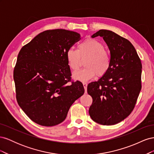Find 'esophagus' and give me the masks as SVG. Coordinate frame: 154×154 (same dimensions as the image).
I'll return each instance as SVG.
<instances>
[{
  "mask_svg": "<svg viewBox=\"0 0 154 154\" xmlns=\"http://www.w3.org/2000/svg\"><path fill=\"white\" fill-rule=\"evenodd\" d=\"M83 85L84 87V89L85 91V92H87V83L85 82H83Z\"/></svg>",
  "mask_w": 154,
  "mask_h": 154,
  "instance_id": "1",
  "label": "esophagus"
}]
</instances>
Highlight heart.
Listing matches in <instances>:
<instances>
[{"label":"heart","mask_w":154,"mask_h":154,"mask_svg":"<svg viewBox=\"0 0 154 154\" xmlns=\"http://www.w3.org/2000/svg\"><path fill=\"white\" fill-rule=\"evenodd\" d=\"M66 58L69 67L72 71H76L80 67L81 58H86L83 64L85 67L72 74L74 79L82 82L89 80L96 74L103 76L110 67V57L105 46L94 39L82 42L78 45L77 50L69 49Z\"/></svg>","instance_id":"heart-1"}]
</instances>
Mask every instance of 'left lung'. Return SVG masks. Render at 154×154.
<instances>
[{
	"mask_svg": "<svg viewBox=\"0 0 154 154\" xmlns=\"http://www.w3.org/2000/svg\"><path fill=\"white\" fill-rule=\"evenodd\" d=\"M103 38L110 53V67L87 86L92 97L88 113L103 125L117 124L132 112L141 89V60L130 42L114 32L100 29L91 36Z\"/></svg>",
	"mask_w": 154,
	"mask_h": 154,
	"instance_id": "1",
	"label": "left lung"
}]
</instances>
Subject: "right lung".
<instances>
[{
    "label": "right lung",
    "instance_id": "add662e5",
    "mask_svg": "<svg viewBox=\"0 0 154 154\" xmlns=\"http://www.w3.org/2000/svg\"><path fill=\"white\" fill-rule=\"evenodd\" d=\"M80 39L76 32L47 30L23 46L13 71L18 105L35 123L52 127L63 122L72 103L84 94L71 82L67 51Z\"/></svg>",
    "mask_w": 154,
    "mask_h": 154
}]
</instances>
